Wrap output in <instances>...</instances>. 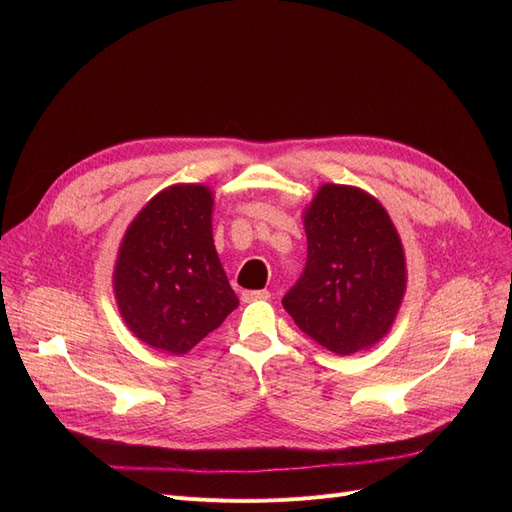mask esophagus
<instances>
[{"instance_id": "1", "label": "esophagus", "mask_w": 512, "mask_h": 512, "mask_svg": "<svg viewBox=\"0 0 512 512\" xmlns=\"http://www.w3.org/2000/svg\"><path fill=\"white\" fill-rule=\"evenodd\" d=\"M271 292L269 290H243L241 292V301L250 303V301H269Z\"/></svg>"}]
</instances>
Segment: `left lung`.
Returning <instances> with one entry per match:
<instances>
[{
    "instance_id": "1",
    "label": "left lung",
    "mask_w": 512,
    "mask_h": 512,
    "mask_svg": "<svg viewBox=\"0 0 512 512\" xmlns=\"http://www.w3.org/2000/svg\"><path fill=\"white\" fill-rule=\"evenodd\" d=\"M307 262L282 305L335 354L371 348L391 331L406 294V256L389 213L352 185L324 183L303 213Z\"/></svg>"
}]
</instances>
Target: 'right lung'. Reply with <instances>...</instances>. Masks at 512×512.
I'll list each match as a JSON object with an SVG mask.
<instances>
[{"mask_svg": "<svg viewBox=\"0 0 512 512\" xmlns=\"http://www.w3.org/2000/svg\"><path fill=\"white\" fill-rule=\"evenodd\" d=\"M213 192L170 185L123 235L113 290L128 329L147 346L190 352L239 305L213 245Z\"/></svg>", "mask_w": 512, "mask_h": 512, "instance_id": "1", "label": "right lung"}]
</instances>
